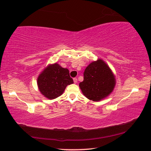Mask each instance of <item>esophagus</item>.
I'll use <instances>...</instances> for the list:
<instances>
[{
	"label": "esophagus",
	"instance_id": "34e87169",
	"mask_svg": "<svg viewBox=\"0 0 151 151\" xmlns=\"http://www.w3.org/2000/svg\"><path fill=\"white\" fill-rule=\"evenodd\" d=\"M73 81H74V83H77V81H78L77 78H73Z\"/></svg>",
	"mask_w": 151,
	"mask_h": 151
}]
</instances>
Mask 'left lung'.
Segmentation results:
<instances>
[{
  "instance_id": "left-lung-1",
  "label": "left lung",
  "mask_w": 151,
  "mask_h": 151,
  "mask_svg": "<svg viewBox=\"0 0 151 151\" xmlns=\"http://www.w3.org/2000/svg\"><path fill=\"white\" fill-rule=\"evenodd\" d=\"M84 80L79 83L82 92L86 98L99 101L113 90L115 79L111 70L101 59L91 63L84 72Z\"/></svg>"
}]
</instances>
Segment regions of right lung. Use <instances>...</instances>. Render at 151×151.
I'll use <instances>...</instances> for the list:
<instances>
[{
	"label": "right lung",
	"instance_id": "right-lung-1",
	"mask_svg": "<svg viewBox=\"0 0 151 151\" xmlns=\"http://www.w3.org/2000/svg\"><path fill=\"white\" fill-rule=\"evenodd\" d=\"M73 83L69 70L61 67L57 63L48 66L37 80L40 93L48 99H54L60 96L66 86Z\"/></svg>",
	"mask_w": 151,
	"mask_h": 151
}]
</instances>
